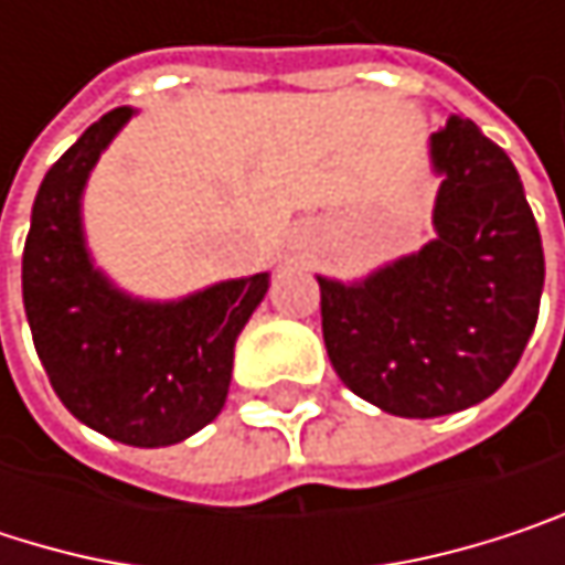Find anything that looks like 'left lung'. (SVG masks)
Instances as JSON below:
<instances>
[{
    "label": "left lung",
    "mask_w": 565,
    "mask_h": 565,
    "mask_svg": "<svg viewBox=\"0 0 565 565\" xmlns=\"http://www.w3.org/2000/svg\"><path fill=\"white\" fill-rule=\"evenodd\" d=\"M435 238L356 281L317 275L327 356L347 390L398 418L494 395L540 313L543 245L510 157L471 120L428 137Z\"/></svg>",
    "instance_id": "8db88e82"
}]
</instances>
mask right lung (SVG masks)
I'll return each mask as SVG.
<instances>
[{
	"mask_svg": "<svg viewBox=\"0 0 565 565\" xmlns=\"http://www.w3.org/2000/svg\"><path fill=\"white\" fill-rule=\"evenodd\" d=\"M130 117H137L134 107L104 114L45 172L22 255V300L64 408L114 441L167 448L222 412L235 340L265 300L271 275L147 300L94 265L81 212L84 189Z\"/></svg>",
	"mask_w": 565,
	"mask_h": 565,
	"instance_id": "right-lung-1",
	"label": "right lung"
}]
</instances>
